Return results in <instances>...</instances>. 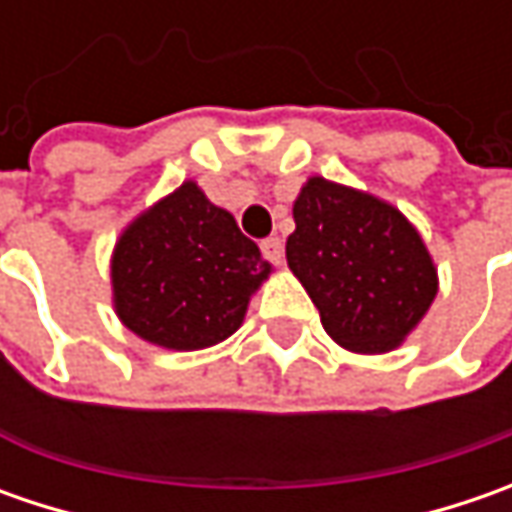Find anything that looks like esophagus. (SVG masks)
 I'll return each instance as SVG.
<instances>
[{
  "instance_id": "obj_1",
  "label": "esophagus",
  "mask_w": 512,
  "mask_h": 512,
  "mask_svg": "<svg viewBox=\"0 0 512 512\" xmlns=\"http://www.w3.org/2000/svg\"><path fill=\"white\" fill-rule=\"evenodd\" d=\"M262 253H265V259L270 265H282V259H285V245H282V239L279 236H270L262 242Z\"/></svg>"
}]
</instances>
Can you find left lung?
Wrapping results in <instances>:
<instances>
[{
	"label": "left lung",
	"mask_w": 512,
	"mask_h": 512,
	"mask_svg": "<svg viewBox=\"0 0 512 512\" xmlns=\"http://www.w3.org/2000/svg\"><path fill=\"white\" fill-rule=\"evenodd\" d=\"M287 236V267L319 307L322 325L356 353L393 350L436 299V267L396 207L313 176Z\"/></svg>",
	"instance_id": "1"
}]
</instances>
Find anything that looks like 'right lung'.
Segmentation results:
<instances>
[{
  "label": "right lung",
  "instance_id": "obj_1",
  "mask_svg": "<svg viewBox=\"0 0 512 512\" xmlns=\"http://www.w3.org/2000/svg\"><path fill=\"white\" fill-rule=\"evenodd\" d=\"M270 265L236 219L185 182L142 213L113 253V305L128 330L168 350L227 339Z\"/></svg>",
  "mask_w": 512,
  "mask_h": 512
}]
</instances>
